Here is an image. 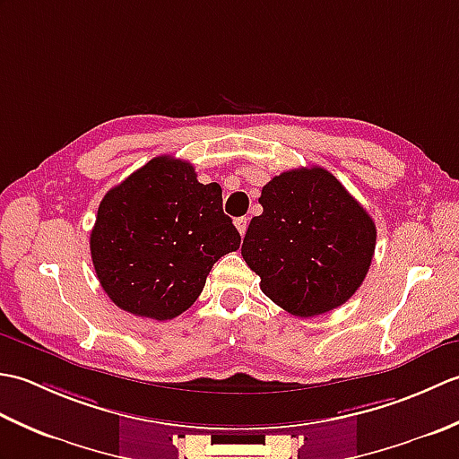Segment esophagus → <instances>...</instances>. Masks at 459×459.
Returning <instances> with one entry per match:
<instances>
[{
    "mask_svg": "<svg viewBox=\"0 0 459 459\" xmlns=\"http://www.w3.org/2000/svg\"><path fill=\"white\" fill-rule=\"evenodd\" d=\"M235 227H237V230L240 232V235L245 237V232H247V229H248V219H247V217H238V219L235 221Z\"/></svg>",
    "mask_w": 459,
    "mask_h": 459,
    "instance_id": "34e87169",
    "label": "esophagus"
}]
</instances>
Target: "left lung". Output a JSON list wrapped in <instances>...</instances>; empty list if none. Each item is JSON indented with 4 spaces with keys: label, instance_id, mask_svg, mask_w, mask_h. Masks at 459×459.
<instances>
[{
    "label": "left lung",
    "instance_id": "obj_1",
    "mask_svg": "<svg viewBox=\"0 0 459 459\" xmlns=\"http://www.w3.org/2000/svg\"><path fill=\"white\" fill-rule=\"evenodd\" d=\"M258 203L262 214L250 221L240 252L260 276V290L298 317L343 306L375 255L368 212L317 165L276 175Z\"/></svg>",
    "mask_w": 459,
    "mask_h": 459
}]
</instances>
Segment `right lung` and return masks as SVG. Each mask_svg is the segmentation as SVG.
<instances>
[{
  "mask_svg": "<svg viewBox=\"0 0 459 459\" xmlns=\"http://www.w3.org/2000/svg\"><path fill=\"white\" fill-rule=\"evenodd\" d=\"M238 247L221 185L199 183L193 165L173 155L106 193L91 232L102 290L120 309L158 321L191 307L214 262Z\"/></svg>",
  "mask_w": 459,
  "mask_h": 459,
  "instance_id": "right-lung-1",
  "label": "right lung"
}]
</instances>
